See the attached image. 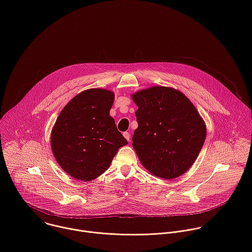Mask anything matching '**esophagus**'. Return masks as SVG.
Returning <instances> with one entry per match:
<instances>
[{
    "mask_svg": "<svg viewBox=\"0 0 252 252\" xmlns=\"http://www.w3.org/2000/svg\"><path fill=\"white\" fill-rule=\"evenodd\" d=\"M124 136L127 139V141H130V134H129V132H127V131L124 132Z\"/></svg>",
    "mask_w": 252,
    "mask_h": 252,
    "instance_id": "34e87169",
    "label": "esophagus"
}]
</instances>
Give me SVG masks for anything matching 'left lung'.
<instances>
[{
	"mask_svg": "<svg viewBox=\"0 0 252 252\" xmlns=\"http://www.w3.org/2000/svg\"><path fill=\"white\" fill-rule=\"evenodd\" d=\"M138 106L132 147L152 174L173 179L187 172L206 137L203 119L193 103L173 88L156 86L131 94Z\"/></svg>",
	"mask_w": 252,
	"mask_h": 252,
	"instance_id": "8db88e82",
	"label": "left lung"
}]
</instances>
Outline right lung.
<instances>
[{
    "mask_svg": "<svg viewBox=\"0 0 252 252\" xmlns=\"http://www.w3.org/2000/svg\"><path fill=\"white\" fill-rule=\"evenodd\" d=\"M115 94L86 90L71 98L59 115L51 147L59 165L78 181L91 182L107 168L127 140L117 129L110 110Z\"/></svg>",
    "mask_w": 252,
    "mask_h": 252,
    "instance_id": "obj_1",
    "label": "right lung"
}]
</instances>
